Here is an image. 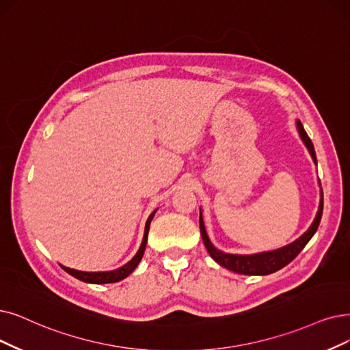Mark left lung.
<instances>
[{"mask_svg":"<svg viewBox=\"0 0 350 350\" xmlns=\"http://www.w3.org/2000/svg\"><path fill=\"white\" fill-rule=\"evenodd\" d=\"M296 124H297V131L300 133L303 144L306 145L307 149H309V153L312 155L314 163H317L314 146L310 141V137L307 136L300 120H297ZM321 214H323V192H321V189H320L319 211L316 214L314 221L312 222V226L309 227V230H307L301 237H299L296 241H293L288 245H284L282 248H277L273 251H265V253L250 254V256L227 254V253H222L221 250L215 248L213 245V243L209 241L208 235H206L204 219H202V213H200V230H201V235H202V241L208 250L209 256H211L213 260L217 261L219 265H222V267H226L234 273L245 274V275H265V274H271L277 270L286 267L290 261H293L299 256L300 251L306 247L307 243L310 241V239L317 231V227H319L320 219H321Z\"/></svg>","mask_w":350,"mask_h":350,"instance_id":"left-lung-1","label":"left lung"}]
</instances>
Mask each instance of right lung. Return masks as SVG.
<instances>
[{
	"label": "right lung",
	"mask_w": 350,
	"mask_h": 350,
	"mask_svg": "<svg viewBox=\"0 0 350 350\" xmlns=\"http://www.w3.org/2000/svg\"><path fill=\"white\" fill-rule=\"evenodd\" d=\"M158 211V209H155L153 211L148 221H146V226H145V234H144V240H142V244L141 247H139L136 256L129 261L123 265V267L118 269V270H113V271H94V273H88V271H79V270H73V269H68V267H64V265H62V267L64 269V271H67L70 275H73L76 278H79V280L85 282V283H92V284H105V283H116V282H120L123 280L124 277H128L136 267L137 264L141 262L142 257H144V253H145V248H146V241H148V232H149V227H150V221L153 218V215H155V213Z\"/></svg>",
	"instance_id": "1"
}]
</instances>
